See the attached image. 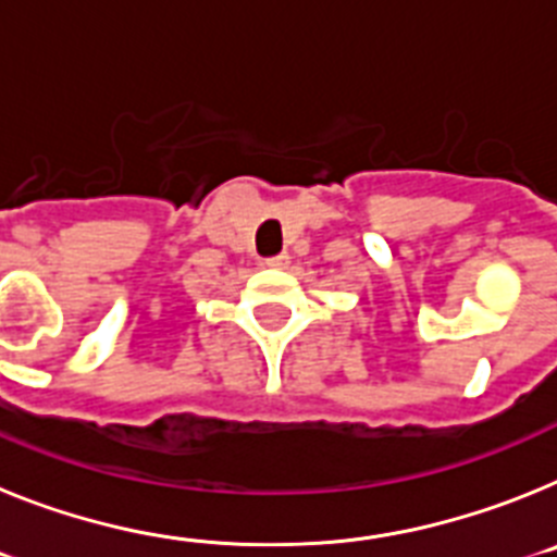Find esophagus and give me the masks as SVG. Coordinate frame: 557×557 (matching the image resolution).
Listing matches in <instances>:
<instances>
[{
  "label": "esophagus",
  "instance_id": "1",
  "mask_svg": "<svg viewBox=\"0 0 557 557\" xmlns=\"http://www.w3.org/2000/svg\"><path fill=\"white\" fill-rule=\"evenodd\" d=\"M288 263H292V258H288L285 251H283V255H277V258L265 260V265H272V269H285V265H288Z\"/></svg>",
  "mask_w": 557,
  "mask_h": 557
}]
</instances>
